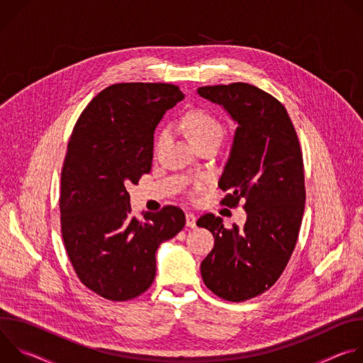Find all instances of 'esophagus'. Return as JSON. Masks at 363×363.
<instances>
[{
  "label": "esophagus",
  "mask_w": 363,
  "mask_h": 363,
  "mask_svg": "<svg viewBox=\"0 0 363 363\" xmlns=\"http://www.w3.org/2000/svg\"><path fill=\"white\" fill-rule=\"evenodd\" d=\"M186 227L195 228L196 227V216L192 213H186Z\"/></svg>",
  "instance_id": "obj_1"
}]
</instances>
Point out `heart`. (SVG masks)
<instances>
[{
  "label": "heart",
  "instance_id": "b5f03b06",
  "mask_svg": "<svg viewBox=\"0 0 363 363\" xmlns=\"http://www.w3.org/2000/svg\"><path fill=\"white\" fill-rule=\"evenodd\" d=\"M182 123L191 142L202 140L206 138L221 139L224 132L223 125L213 113L199 108L186 112L182 119ZM160 139H162V136Z\"/></svg>",
  "mask_w": 363,
  "mask_h": 363
}]
</instances>
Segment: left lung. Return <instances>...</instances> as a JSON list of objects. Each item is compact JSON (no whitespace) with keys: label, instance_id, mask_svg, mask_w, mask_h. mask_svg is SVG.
Listing matches in <instances>:
<instances>
[{"label":"left lung","instance_id":"8db88e82","mask_svg":"<svg viewBox=\"0 0 363 363\" xmlns=\"http://www.w3.org/2000/svg\"><path fill=\"white\" fill-rule=\"evenodd\" d=\"M208 99L238 123L218 186L221 203L247 213L244 228H225L214 214L198 227L210 230L214 248L201 263V276L214 294L245 301L269 290L284 272L296 247L304 213L303 155L291 119L281 103L248 83L203 86Z\"/></svg>","mask_w":363,"mask_h":363}]
</instances>
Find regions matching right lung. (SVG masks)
Wrapping results in <instances>:
<instances>
[{"label": "right lung", "mask_w": 363, "mask_h": 363, "mask_svg": "<svg viewBox=\"0 0 363 363\" xmlns=\"http://www.w3.org/2000/svg\"><path fill=\"white\" fill-rule=\"evenodd\" d=\"M182 99L169 83H116L90 100L70 135L60 188L63 242L79 280L108 300L145 293L160 244L185 225L174 205L138 220L126 191L150 171L155 128Z\"/></svg>", "instance_id": "right-lung-1"}]
</instances>
